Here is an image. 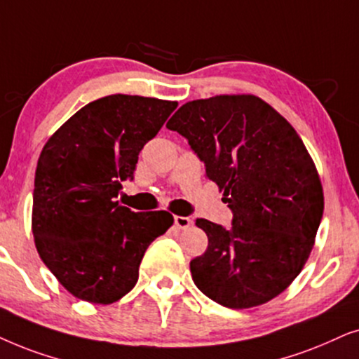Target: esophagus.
<instances>
[{
	"instance_id": "1",
	"label": "esophagus",
	"mask_w": 359,
	"mask_h": 359,
	"mask_svg": "<svg viewBox=\"0 0 359 359\" xmlns=\"http://www.w3.org/2000/svg\"><path fill=\"white\" fill-rule=\"evenodd\" d=\"M174 223L179 229H187L192 226V219L189 217H174Z\"/></svg>"
}]
</instances>
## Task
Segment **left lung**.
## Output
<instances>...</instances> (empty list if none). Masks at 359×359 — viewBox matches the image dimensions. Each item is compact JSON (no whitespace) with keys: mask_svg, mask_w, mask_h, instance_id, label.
Masks as SVG:
<instances>
[{"mask_svg":"<svg viewBox=\"0 0 359 359\" xmlns=\"http://www.w3.org/2000/svg\"><path fill=\"white\" fill-rule=\"evenodd\" d=\"M189 141L233 212L231 228L197 218L208 248L190 261L197 287L228 309L269 302L300 274L323 215V190L297 131L255 95L180 107L165 124Z\"/></svg>","mask_w":359,"mask_h":359,"instance_id":"left-lung-1","label":"left lung"}]
</instances>
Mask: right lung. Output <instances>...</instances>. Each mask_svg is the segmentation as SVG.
<instances>
[{
	"mask_svg": "<svg viewBox=\"0 0 359 359\" xmlns=\"http://www.w3.org/2000/svg\"><path fill=\"white\" fill-rule=\"evenodd\" d=\"M177 102L109 95L85 104L46 142L32 194L41 259L76 299L113 304L135 287L147 246L174 223L169 212L116 202L137 156Z\"/></svg>",
	"mask_w": 359,
	"mask_h": 359,
	"instance_id": "1",
	"label": "right lung"
}]
</instances>
